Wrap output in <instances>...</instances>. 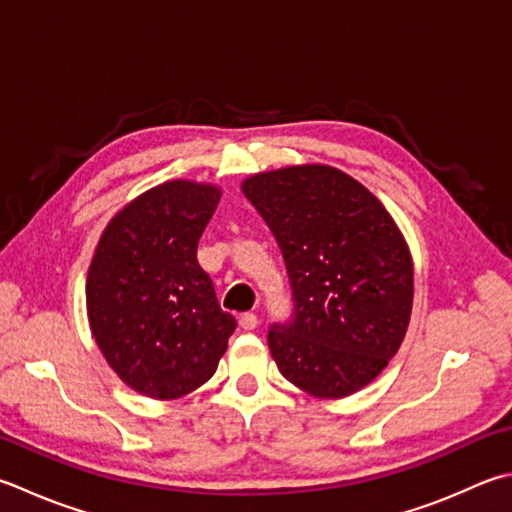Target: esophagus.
<instances>
[{"label":"esophagus","instance_id":"1","mask_svg":"<svg viewBox=\"0 0 512 512\" xmlns=\"http://www.w3.org/2000/svg\"><path fill=\"white\" fill-rule=\"evenodd\" d=\"M256 325H258V316L254 312L240 314V327H243V330H254Z\"/></svg>","mask_w":512,"mask_h":512}]
</instances>
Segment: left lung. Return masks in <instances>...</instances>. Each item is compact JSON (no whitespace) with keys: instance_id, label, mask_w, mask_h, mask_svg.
I'll list each match as a JSON object with an SVG mask.
<instances>
[{"instance_id":"1","label":"left lung","mask_w":512,"mask_h":512,"mask_svg":"<svg viewBox=\"0 0 512 512\" xmlns=\"http://www.w3.org/2000/svg\"><path fill=\"white\" fill-rule=\"evenodd\" d=\"M243 194L281 247L294 312L269 327L278 370L318 399L372 383L412 312V258L374 194L327 165L254 173Z\"/></svg>"}]
</instances>
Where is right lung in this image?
I'll return each mask as SVG.
<instances>
[{
    "instance_id": "add662e5",
    "label": "right lung",
    "mask_w": 512,
    "mask_h": 512,
    "mask_svg": "<svg viewBox=\"0 0 512 512\" xmlns=\"http://www.w3.org/2000/svg\"><path fill=\"white\" fill-rule=\"evenodd\" d=\"M220 189L171 180L106 225L86 278L91 332L113 372L151 399H178L214 376L236 318L198 265Z\"/></svg>"
}]
</instances>
